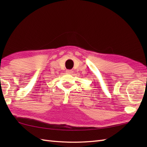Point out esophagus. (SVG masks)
Here are the masks:
<instances>
[{"instance_id": "34e87169", "label": "esophagus", "mask_w": 147, "mask_h": 147, "mask_svg": "<svg viewBox=\"0 0 147 147\" xmlns=\"http://www.w3.org/2000/svg\"><path fill=\"white\" fill-rule=\"evenodd\" d=\"M73 73V71L72 70H70V69L66 70V73H67V74H72Z\"/></svg>"}]
</instances>
